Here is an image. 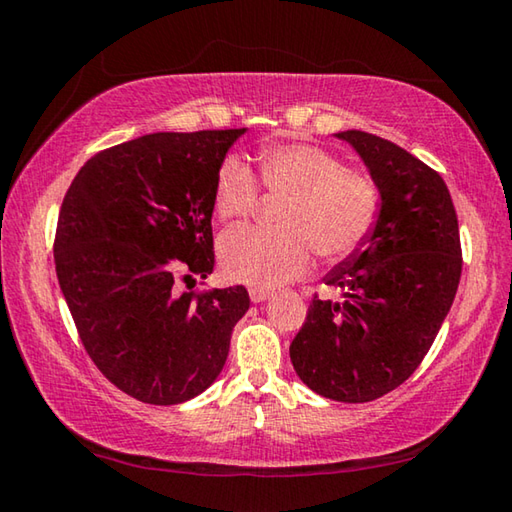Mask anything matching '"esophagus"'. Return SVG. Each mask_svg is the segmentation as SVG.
<instances>
[{
  "label": "esophagus",
  "instance_id": "1",
  "mask_svg": "<svg viewBox=\"0 0 512 512\" xmlns=\"http://www.w3.org/2000/svg\"><path fill=\"white\" fill-rule=\"evenodd\" d=\"M248 296L253 302H264L266 298H271V291L264 289V287H250L248 289Z\"/></svg>",
  "mask_w": 512,
  "mask_h": 512
}]
</instances>
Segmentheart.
Returning a JSON list of instances; mask_svg holds the SVG:
<instances>
[{
  "instance_id": "b5f03b06",
  "label": "heart",
  "mask_w": 512,
  "mask_h": 512,
  "mask_svg": "<svg viewBox=\"0 0 512 512\" xmlns=\"http://www.w3.org/2000/svg\"><path fill=\"white\" fill-rule=\"evenodd\" d=\"M259 180L266 194L284 198L280 230L239 225L219 239V264L232 282L277 287L305 275L314 253L325 259L352 255L379 214L375 180L350 171L314 144H277L262 153ZM259 201V183L248 164L230 155L216 169L212 210L219 221L244 219Z\"/></svg>"
}]
</instances>
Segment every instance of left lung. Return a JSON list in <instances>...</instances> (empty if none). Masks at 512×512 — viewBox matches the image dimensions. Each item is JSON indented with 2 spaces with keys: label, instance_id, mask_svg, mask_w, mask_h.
Segmentation results:
<instances>
[{
  "label": "left lung",
  "instance_id": "obj_1",
  "mask_svg": "<svg viewBox=\"0 0 512 512\" xmlns=\"http://www.w3.org/2000/svg\"><path fill=\"white\" fill-rule=\"evenodd\" d=\"M336 137L366 162L381 205L361 248L325 275L343 300L314 296L289 354L311 391L359 404L391 393L420 366L454 302L463 253L438 171L377 135Z\"/></svg>",
  "mask_w": 512,
  "mask_h": 512
}]
</instances>
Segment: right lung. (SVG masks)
Returning <instances> with one entry per match:
<instances>
[{"mask_svg": "<svg viewBox=\"0 0 512 512\" xmlns=\"http://www.w3.org/2000/svg\"><path fill=\"white\" fill-rule=\"evenodd\" d=\"M246 128L153 133L83 164L58 214L54 259L81 343L144 404L203 393L228 359L248 291H183L214 271L212 189Z\"/></svg>", "mask_w": 512, "mask_h": 512, "instance_id": "add662e5", "label": "right lung"}]
</instances>
